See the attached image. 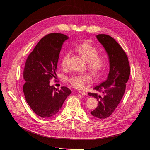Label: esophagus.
I'll return each mask as SVG.
<instances>
[{"label":"esophagus","instance_id":"1","mask_svg":"<svg viewBox=\"0 0 150 150\" xmlns=\"http://www.w3.org/2000/svg\"><path fill=\"white\" fill-rule=\"evenodd\" d=\"M78 92H79L81 95H86V93L84 91H78Z\"/></svg>","mask_w":150,"mask_h":150}]
</instances>
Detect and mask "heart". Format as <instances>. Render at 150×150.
Wrapping results in <instances>:
<instances>
[{"mask_svg":"<svg viewBox=\"0 0 150 150\" xmlns=\"http://www.w3.org/2000/svg\"><path fill=\"white\" fill-rule=\"evenodd\" d=\"M76 51L86 61L89 69L95 75L100 74L107 64V58L104 55H98V49L89 43H82L76 47ZM70 53L67 52L61 61V67L65 68ZM69 83L77 88H83L87 83L91 81L89 76L85 74H75L68 79Z\"/></svg>","mask_w":150,"mask_h":150,"instance_id":"1","label":"heart"}]
</instances>
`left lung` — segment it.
Instances as JSON below:
<instances>
[{"label":"left lung","instance_id":"1","mask_svg":"<svg viewBox=\"0 0 150 150\" xmlns=\"http://www.w3.org/2000/svg\"><path fill=\"white\" fill-rule=\"evenodd\" d=\"M96 38L108 55L110 71L106 81L93 88L100 93L89 92L88 95L98 101V106L91 112V115L103 120L110 117L120 103L129 77L130 66L125 52L113 38L99 34Z\"/></svg>","mask_w":150,"mask_h":150}]
</instances>
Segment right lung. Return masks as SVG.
Listing matches in <instances>:
<instances>
[{
	"label": "right lung",
	"mask_w": 150,
	"mask_h": 150,
	"mask_svg": "<svg viewBox=\"0 0 150 150\" xmlns=\"http://www.w3.org/2000/svg\"><path fill=\"white\" fill-rule=\"evenodd\" d=\"M65 35L54 33L42 38L28 56L24 68L23 86L26 101L32 111L42 118L51 117L61 110L71 91L65 86L60 90L49 85L55 77L59 53Z\"/></svg>",
	"instance_id": "right-lung-1"
}]
</instances>
